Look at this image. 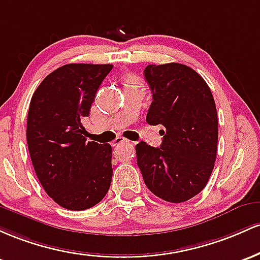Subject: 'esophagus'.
I'll list each match as a JSON object with an SVG mask.
<instances>
[{"instance_id":"esophagus-1","label":"esophagus","mask_w":260,"mask_h":260,"mask_svg":"<svg viewBox=\"0 0 260 260\" xmlns=\"http://www.w3.org/2000/svg\"><path fill=\"white\" fill-rule=\"evenodd\" d=\"M125 142H127V140L125 138H122V136H119V138H116L114 140V142H113V146H120L122 144H125Z\"/></svg>"}]
</instances>
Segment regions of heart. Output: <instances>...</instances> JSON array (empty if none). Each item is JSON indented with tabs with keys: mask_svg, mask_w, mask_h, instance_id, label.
<instances>
[{
	"mask_svg": "<svg viewBox=\"0 0 260 260\" xmlns=\"http://www.w3.org/2000/svg\"><path fill=\"white\" fill-rule=\"evenodd\" d=\"M125 86L126 87H131V86H139L140 84V80L136 77L135 75H127L124 80Z\"/></svg>",
	"mask_w": 260,
	"mask_h": 260,
	"instance_id": "heart-1",
	"label": "heart"
}]
</instances>
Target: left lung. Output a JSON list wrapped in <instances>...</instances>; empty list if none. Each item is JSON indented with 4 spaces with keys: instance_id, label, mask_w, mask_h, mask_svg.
Here are the masks:
<instances>
[{
    "instance_id": "left-lung-1",
    "label": "left lung",
    "mask_w": 260,
    "mask_h": 260,
    "mask_svg": "<svg viewBox=\"0 0 260 260\" xmlns=\"http://www.w3.org/2000/svg\"><path fill=\"white\" fill-rule=\"evenodd\" d=\"M145 78L152 92L146 120L163 125L159 147L136 145L145 184L156 197L183 203L208 184L217 153V112L204 78L189 66L148 65Z\"/></svg>"
}]
</instances>
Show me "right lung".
Masks as SVG:
<instances>
[{"label":"right lung","mask_w":260,"mask_h":260,"mask_svg":"<svg viewBox=\"0 0 260 260\" xmlns=\"http://www.w3.org/2000/svg\"><path fill=\"white\" fill-rule=\"evenodd\" d=\"M113 65L69 63L46 76L29 106L27 142L44 190L67 210H87L112 182V146L87 141L83 119Z\"/></svg>","instance_id":"1"}]
</instances>
